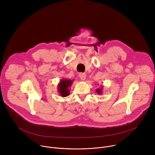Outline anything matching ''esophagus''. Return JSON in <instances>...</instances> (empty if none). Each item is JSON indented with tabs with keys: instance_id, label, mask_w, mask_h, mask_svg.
<instances>
[{
	"instance_id": "obj_1",
	"label": "esophagus",
	"mask_w": 155,
	"mask_h": 155,
	"mask_svg": "<svg viewBox=\"0 0 155 155\" xmlns=\"http://www.w3.org/2000/svg\"><path fill=\"white\" fill-rule=\"evenodd\" d=\"M79 77H80V79L83 81V80H84L86 79V74H85L84 73H80V74H79Z\"/></svg>"
}]
</instances>
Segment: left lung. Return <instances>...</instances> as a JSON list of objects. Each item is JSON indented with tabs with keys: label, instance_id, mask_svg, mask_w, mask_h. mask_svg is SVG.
I'll return each instance as SVG.
<instances>
[{
	"label": "left lung",
	"instance_id": "obj_1",
	"mask_svg": "<svg viewBox=\"0 0 155 155\" xmlns=\"http://www.w3.org/2000/svg\"><path fill=\"white\" fill-rule=\"evenodd\" d=\"M96 91V93L98 94H101L102 93V86H101V88H97Z\"/></svg>",
	"mask_w": 155,
	"mask_h": 155
}]
</instances>
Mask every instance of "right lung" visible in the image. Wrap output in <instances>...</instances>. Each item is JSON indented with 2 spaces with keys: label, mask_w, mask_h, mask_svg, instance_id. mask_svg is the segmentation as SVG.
<instances>
[{
  "label": "right lung",
  "mask_w": 155,
  "mask_h": 155,
  "mask_svg": "<svg viewBox=\"0 0 155 155\" xmlns=\"http://www.w3.org/2000/svg\"><path fill=\"white\" fill-rule=\"evenodd\" d=\"M74 80L62 79L58 84V90L60 96L62 97H67L70 94V87Z\"/></svg>",
  "instance_id": "add662e5"
}]
</instances>
